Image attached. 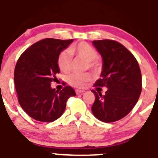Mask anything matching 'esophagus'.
<instances>
[{
	"label": "esophagus",
	"instance_id": "34e87169",
	"mask_svg": "<svg viewBox=\"0 0 158 158\" xmlns=\"http://www.w3.org/2000/svg\"><path fill=\"white\" fill-rule=\"evenodd\" d=\"M84 92H85L84 90H76V94H82V93H84Z\"/></svg>",
	"mask_w": 158,
	"mask_h": 158
}]
</instances>
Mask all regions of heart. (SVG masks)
Here are the masks:
<instances>
[{"label": "heart", "mask_w": 158, "mask_h": 158, "mask_svg": "<svg viewBox=\"0 0 158 158\" xmlns=\"http://www.w3.org/2000/svg\"><path fill=\"white\" fill-rule=\"evenodd\" d=\"M69 53L63 51L59 54L57 59L58 68L63 73H68L70 69L71 58L70 56H75L79 59L88 61V67L95 73H99L102 68L100 60L97 59L98 52L94 48L85 42H81L72 46L69 49ZM92 79L90 73L71 74L68 78L69 84L78 88H83Z\"/></svg>", "instance_id": "1"}]
</instances>
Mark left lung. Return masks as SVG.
I'll return each mask as SVG.
<instances>
[{"mask_svg": "<svg viewBox=\"0 0 158 158\" xmlns=\"http://www.w3.org/2000/svg\"><path fill=\"white\" fill-rule=\"evenodd\" d=\"M103 59L102 71L92 90L95 95L91 110L104 123L119 120L129 114L138 101L142 90V77L138 62L129 50L114 40L94 41ZM100 86L108 88L101 93Z\"/></svg>", "mask_w": 158, "mask_h": 158, "instance_id": "left-lung-1", "label": "left lung"}]
</instances>
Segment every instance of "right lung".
Masks as SVG:
<instances>
[{
    "label": "right lung",
    "mask_w": 158,
    "mask_h": 158,
    "mask_svg": "<svg viewBox=\"0 0 158 158\" xmlns=\"http://www.w3.org/2000/svg\"><path fill=\"white\" fill-rule=\"evenodd\" d=\"M73 39H44L35 43L21 54L16 63L14 82L20 106L30 117L40 122L51 123L61 117L66 102L76 93L66 85L61 90L50 85L60 70L57 59Z\"/></svg>",
    "instance_id": "right-lung-1"
}]
</instances>
